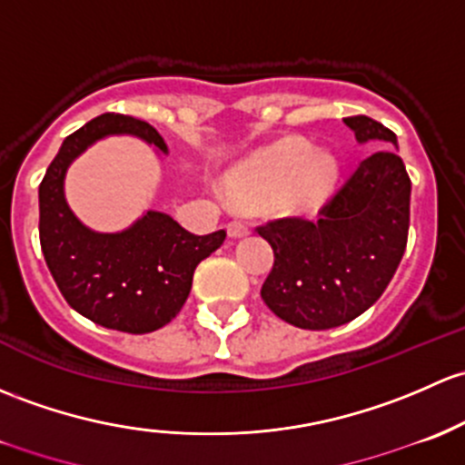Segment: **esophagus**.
I'll return each instance as SVG.
<instances>
[{
    "label": "esophagus",
    "instance_id": "34e87169",
    "mask_svg": "<svg viewBox=\"0 0 465 465\" xmlns=\"http://www.w3.org/2000/svg\"><path fill=\"white\" fill-rule=\"evenodd\" d=\"M227 233L232 238H242V236H247V233H249V227L245 223H242V220H232V223L227 224Z\"/></svg>",
    "mask_w": 465,
    "mask_h": 465
}]
</instances>
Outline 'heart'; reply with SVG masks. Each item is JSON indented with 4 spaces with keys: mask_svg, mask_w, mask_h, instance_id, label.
Masks as SVG:
<instances>
[{
    "mask_svg": "<svg viewBox=\"0 0 465 465\" xmlns=\"http://www.w3.org/2000/svg\"><path fill=\"white\" fill-rule=\"evenodd\" d=\"M339 175L334 155L301 138H287L253 155L229 180V198L242 209L282 204L312 212L327 198Z\"/></svg>",
    "mask_w": 465,
    "mask_h": 465,
    "instance_id": "1",
    "label": "heart"
}]
</instances>
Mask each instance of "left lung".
Returning a JSON list of instances; mask_svg holds the SVG:
<instances>
[{
    "label": "left lung",
    "instance_id": "left-lung-1",
    "mask_svg": "<svg viewBox=\"0 0 465 465\" xmlns=\"http://www.w3.org/2000/svg\"><path fill=\"white\" fill-rule=\"evenodd\" d=\"M343 122L361 144L397 146V135L372 117ZM410 189L403 160L376 149L359 160L319 218H278L256 227L273 249L261 290L265 305L301 330H330L370 310L408 245Z\"/></svg>",
    "mask_w": 465,
    "mask_h": 465
}]
</instances>
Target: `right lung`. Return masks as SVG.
Returning <instances> with one entry per match:
<instances>
[{
  "label": "right lung",
  "instance_id": "obj_1",
  "mask_svg": "<svg viewBox=\"0 0 465 465\" xmlns=\"http://www.w3.org/2000/svg\"><path fill=\"white\" fill-rule=\"evenodd\" d=\"M117 134L138 135L167 153L163 135L144 120L104 114L86 122L62 143L39 184V245L73 310L109 330L146 334L183 310L195 267L223 245L227 232L195 236L160 212H146L117 233L84 227L66 204V169L95 140Z\"/></svg>",
  "mask_w": 465,
  "mask_h": 465
}]
</instances>
